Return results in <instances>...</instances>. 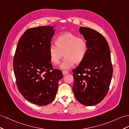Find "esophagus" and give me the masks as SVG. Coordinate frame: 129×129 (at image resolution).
<instances>
[{
    "label": "esophagus",
    "mask_w": 129,
    "mask_h": 129,
    "mask_svg": "<svg viewBox=\"0 0 129 129\" xmlns=\"http://www.w3.org/2000/svg\"><path fill=\"white\" fill-rule=\"evenodd\" d=\"M68 74H69V72H68V71H62V75H63L64 76L65 75Z\"/></svg>",
    "instance_id": "34e87169"
}]
</instances>
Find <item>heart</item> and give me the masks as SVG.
I'll list each match as a JSON object with an SVG mask.
<instances>
[{
    "label": "heart",
    "instance_id": "heart-1",
    "mask_svg": "<svg viewBox=\"0 0 129 129\" xmlns=\"http://www.w3.org/2000/svg\"><path fill=\"white\" fill-rule=\"evenodd\" d=\"M88 44L83 38L71 33H67L58 36L56 45L49 46L48 52L53 64L58 65L64 54L60 68L68 70L74 67L75 62L80 63L84 60L88 52Z\"/></svg>",
    "mask_w": 129,
    "mask_h": 129
}]
</instances>
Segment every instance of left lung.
I'll return each mask as SVG.
<instances>
[{
  "instance_id": "1",
  "label": "left lung",
  "mask_w": 129,
  "mask_h": 129,
  "mask_svg": "<svg viewBox=\"0 0 129 129\" xmlns=\"http://www.w3.org/2000/svg\"><path fill=\"white\" fill-rule=\"evenodd\" d=\"M88 44L84 60L72 70V90L76 100L85 106H94L107 95L113 75L110 49L104 36L87 27L79 29Z\"/></svg>"
}]
</instances>
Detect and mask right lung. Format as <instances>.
<instances>
[{"label":"right lung","instance_id":"1","mask_svg":"<svg viewBox=\"0 0 129 129\" xmlns=\"http://www.w3.org/2000/svg\"><path fill=\"white\" fill-rule=\"evenodd\" d=\"M41 26L26 30L19 39L13 67L18 89L26 100L39 106L54 100L60 70L53 69L48 49L55 29Z\"/></svg>","mask_w":129,"mask_h":129}]
</instances>
